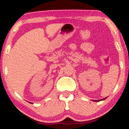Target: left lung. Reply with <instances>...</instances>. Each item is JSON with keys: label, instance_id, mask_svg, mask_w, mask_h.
I'll list each match as a JSON object with an SVG mask.
<instances>
[{"label": "left lung", "instance_id": "obj_1", "mask_svg": "<svg viewBox=\"0 0 129 129\" xmlns=\"http://www.w3.org/2000/svg\"><path fill=\"white\" fill-rule=\"evenodd\" d=\"M106 99V98H104V99H100V100H94L93 101H94V102H100V101H103V100Z\"/></svg>", "mask_w": 129, "mask_h": 129}]
</instances>
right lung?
Returning a JSON list of instances; mask_svg holds the SVG:
<instances>
[{
  "instance_id": "right-lung-1",
  "label": "right lung",
  "mask_w": 129,
  "mask_h": 129,
  "mask_svg": "<svg viewBox=\"0 0 129 129\" xmlns=\"http://www.w3.org/2000/svg\"><path fill=\"white\" fill-rule=\"evenodd\" d=\"M30 103H31V102H30Z\"/></svg>"
}]
</instances>
